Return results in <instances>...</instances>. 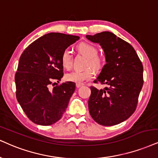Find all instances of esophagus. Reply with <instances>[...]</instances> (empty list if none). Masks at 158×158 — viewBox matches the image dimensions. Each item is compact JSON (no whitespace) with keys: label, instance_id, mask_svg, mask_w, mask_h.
<instances>
[{"label":"esophagus","instance_id":"1","mask_svg":"<svg viewBox=\"0 0 158 158\" xmlns=\"http://www.w3.org/2000/svg\"><path fill=\"white\" fill-rule=\"evenodd\" d=\"M82 85H83V83H76V87H77V88H80V87L82 86Z\"/></svg>","mask_w":158,"mask_h":158}]
</instances>
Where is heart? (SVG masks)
Wrapping results in <instances>:
<instances>
[{
  "mask_svg": "<svg viewBox=\"0 0 158 158\" xmlns=\"http://www.w3.org/2000/svg\"><path fill=\"white\" fill-rule=\"evenodd\" d=\"M78 50L82 53L89 58L87 66H91L93 68H97L100 66L101 59L97 56L98 50L96 47L88 43H81L79 44ZM61 62L64 68L69 69L73 66V55L71 50L69 48L65 49L62 52L61 56ZM94 75V73L92 69L88 68L84 70H74L71 73H67L65 75V78L68 81L71 82L82 83L85 81L92 78Z\"/></svg>",
  "mask_w": 158,
  "mask_h": 158,
  "instance_id": "heart-1",
  "label": "heart"
}]
</instances>
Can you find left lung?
<instances>
[{"mask_svg": "<svg viewBox=\"0 0 158 158\" xmlns=\"http://www.w3.org/2000/svg\"><path fill=\"white\" fill-rule=\"evenodd\" d=\"M85 37L104 50L106 64L94 82L108 85L100 90L90 87L89 113L101 125H116L135 112L143 83V65L131 44L111 32Z\"/></svg>", "mask_w": 158, "mask_h": 158, "instance_id": "left-lung-1", "label": "left lung"}]
</instances>
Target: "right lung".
I'll use <instances>...</instances> for the list:
<instances>
[{
    "mask_svg": "<svg viewBox=\"0 0 158 158\" xmlns=\"http://www.w3.org/2000/svg\"><path fill=\"white\" fill-rule=\"evenodd\" d=\"M78 40L77 36L49 33L28 45L19 58L15 77L17 100L34 123L51 125L67 109L75 83L69 81L50 87L64 76L62 52Z\"/></svg>",
    "mask_w": 158,
    "mask_h": 158,
    "instance_id": "add662e5",
    "label": "right lung"
}]
</instances>
